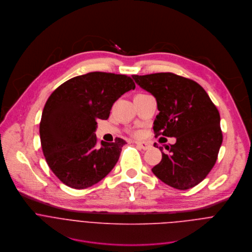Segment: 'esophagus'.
I'll return each instance as SVG.
<instances>
[{"instance_id": "esophagus-1", "label": "esophagus", "mask_w": 252, "mask_h": 252, "mask_svg": "<svg viewBox=\"0 0 252 252\" xmlns=\"http://www.w3.org/2000/svg\"><path fill=\"white\" fill-rule=\"evenodd\" d=\"M135 144H136L139 148H141L142 150H144V151H147V150L151 149V147H152L150 143L144 142V141H135Z\"/></svg>"}]
</instances>
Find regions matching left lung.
Here are the masks:
<instances>
[{
	"mask_svg": "<svg viewBox=\"0 0 252 252\" xmlns=\"http://www.w3.org/2000/svg\"><path fill=\"white\" fill-rule=\"evenodd\" d=\"M132 78L157 100L159 112L153 127L156 136L176 138L174 145L165 146L168 154L158 148L162 158L152 171L173 188L194 187L215 165L222 142L217 107L199 84L175 74Z\"/></svg>",
	"mask_w": 252,
	"mask_h": 252,
	"instance_id": "8db88e82",
	"label": "left lung"
}]
</instances>
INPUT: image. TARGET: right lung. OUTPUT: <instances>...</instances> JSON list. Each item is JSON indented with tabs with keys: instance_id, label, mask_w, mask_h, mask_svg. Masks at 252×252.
Returning a JSON list of instances; mask_svg holds the SVG:
<instances>
[{
	"instance_id": "1",
	"label": "right lung",
	"mask_w": 252,
	"mask_h": 252,
	"mask_svg": "<svg viewBox=\"0 0 252 252\" xmlns=\"http://www.w3.org/2000/svg\"><path fill=\"white\" fill-rule=\"evenodd\" d=\"M130 77L93 72L70 79L47 99L39 125L45 159L67 186L85 189L104 178L115 166L123 139L97 143V119L109 117L113 103L135 90Z\"/></svg>"
}]
</instances>
